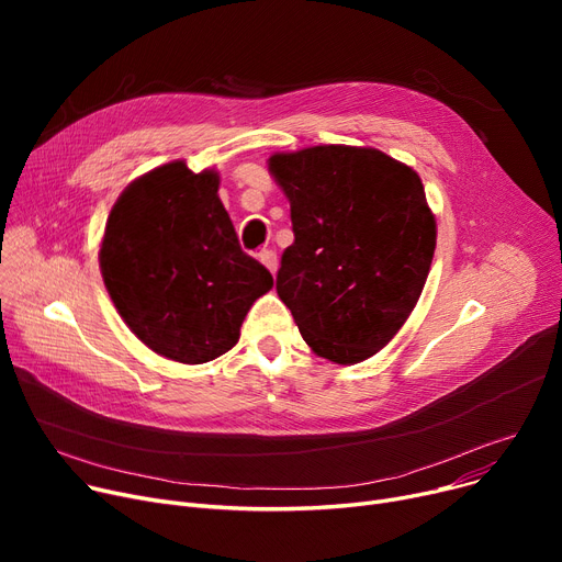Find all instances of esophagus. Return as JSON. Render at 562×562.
<instances>
[{"label":"esophagus","instance_id":"obj_1","mask_svg":"<svg viewBox=\"0 0 562 562\" xmlns=\"http://www.w3.org/2000/svg\"><path fill=\"white\" fill-rule=\"evenodd\" d=\"M259 261H261L271 273L278 271V255H276L273 250H261V252H259Z\"/></svg>","mask_w":562,"mask_h":562}]
</instances>
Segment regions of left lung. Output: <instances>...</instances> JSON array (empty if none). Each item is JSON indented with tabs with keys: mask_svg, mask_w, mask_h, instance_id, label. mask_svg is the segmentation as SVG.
Here are the masks:
<instances>
[{
	"mask_svg": "<svg viewBox=\"0 0 562 562\" xmlns=\"http://www.w3.org/2000/svg\"><path fill=\"white\" fill-rule=\"evenodd\" d=\"M293 244L276 289L316 356L362 362L415 310L435 252L419 175L371 147L316 145L273 155Z\"/></svg>",
	"mask_w": 562,
	"mask_h": 562,
	"instance_id": "obj_1",
	"label": "left lung"
}]
</instances>
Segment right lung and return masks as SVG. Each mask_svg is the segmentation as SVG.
Returning <instances> with one entry per match:
<instances>
[{"mask_svg":"<svg viewBox=\"0 0 562 562\" xmlns=\"http://www.w3.org/2000/svg\"><path fill=\"white\" fill-rule=\"evenodd\" d=\"M109 296L130 330L164 358L202 364L239 341L273 276L241 250L218 175L166 164L130 184L100 250Z\"/></svg>","mask_w":562,"mask_h":562,"instance_id":"obj_1","label":"right lung"}]
</instances>
